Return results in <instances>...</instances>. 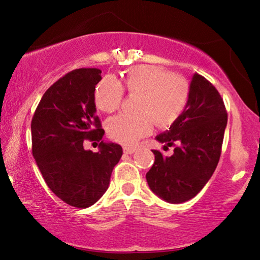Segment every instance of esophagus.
Returning a JSON list of instances; mask_svg holds the SVG:
<instances>
[{
	"instance_id": "1",
	"label": "esophagus",
	"mask_w": 260,
	"mask_h": 260,
	"mask_svg": "<svg viewBox=\"0 0 260 260\" xmlns=\"http://www.w3.org/2000/svg\"><path fill=\"white\" fill-rule=\"evenodd\" d=\"M135 152V148H133V147H123V153L125 154H133Z\"/></svg>"
}]
</instances>
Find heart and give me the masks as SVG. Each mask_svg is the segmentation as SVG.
Instances as JSON below:
<instances>
[{
    "label": "heart",
    "mask_w": 260,
    "mask_h": 260,
    "mask_svg": "<svg viewBox=\"0 0 260 260\" xmlns=\"http://www.w3.org/2000/svg\"><path fill=\"white\" fill-rule=\"evenodd\" d=\"M123 85L129 94H139L134 113H120L106 123L112 140L133 146L153 129L173 126L183 114L190 98V86L182 77L154 65H142L128 70ZM125 90L113 76H105L96 84L94 103L100 111L112 113L121 106Z\"/></svg>",
    "instance_id": "obj_1"
}]
</instances>
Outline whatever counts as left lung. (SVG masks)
<instances>
[{
    "instance_id": "8db88e82",
    "label": "left lung",
    "mask_w": 260,
    "mask_h": 260,
    "mask_svg": "<svg viewBox=\"0 0 260 260\" xmlns=\"http://www.w3.org/2000/svg\"><path fill=\"white\" fill-rule=\"evenodd\" d=\"M228 113L222 96L203 76L195 73L190 83V98L181 118L169 131L157 135L165 156L153 150L155 161L146 174L149 188L169 203H183L202 190L214 174L222 152Z\"/></svg>"
}]
</instances>
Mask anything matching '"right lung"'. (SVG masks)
Instances as JSON below:
<instances>
[{"mask_svg":"<svg viewBox=\"0 0 260 260\" xmlns=\"http://www.w3.org/2000/svg\"><path fill=\"white\" fill-rule=\"evenodd\" d=\"M99 69H77L51 85L31 120L32 155L57 197L76 208H88L107 190L112 170L122 155L120 145L104 142L95 115L94 90ZM100 142V152L83 148ZM98 145V143H96Z\"/></svg>","mask_w":260,"mask_h":260,"instance_id":"right-lung-1","label":"right lung"}]
</instances>
